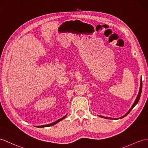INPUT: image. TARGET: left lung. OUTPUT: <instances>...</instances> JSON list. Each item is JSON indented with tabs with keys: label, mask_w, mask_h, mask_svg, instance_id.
Returning a JSON list of instances; mask_svg holds the SVG:
<instances>
[{
	"label": "left lung",
	"mask_w": 148,
	"mask_h": 148,
	"mask_svg": "<svg viewBox=\"0 0 148 148\" xmlns=\"http://www.w3.org/2000/svg\"><path fill=\"white\" fill-rule=\"evenodd\" d=\"M141 91H142V80L140 81V89H139V94H138V97H137V98H136V100H135V102H134V104H133V106H132V107L130 109V110H129L128 112H127V113L126 114L125 116H124L123 117H121V119H122V118H123L124 117H125V116H127V115L130 112H131V110L133 109V108L134 107V106L136 105L137 103H138V102H139V99H140V94H141ZM102 117H102V116H101ZM105 118H106V119H107V117H105ZM109 119H110V118H109Z\"/></svg>",
	"instance_id": "left-lung-1"
}]
</instances>
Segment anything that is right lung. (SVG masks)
Wrapping results in <instances>:
<instances>
[{
  "mask_svg": "<svg viewBox=\"0 0 148 148\" xmlns=\"http://www.w3.org/2000/svg\"><path fill=\"white\" fill-rule=\"evenodd\" d=\"M66 116H64L63 117H62V119H58V121H56V122H53V123H51V124H47V125H41V126H38V127H49V126H51V125H55V124H56V123H58V122L59 121H62V120H63V119H64L66 117Z\"/></svg>",
  "mask_w": 148,
  "mask_h": 148,
  "instance_id": "add662e5",
  "label": "right lung"
}]
</instances>
